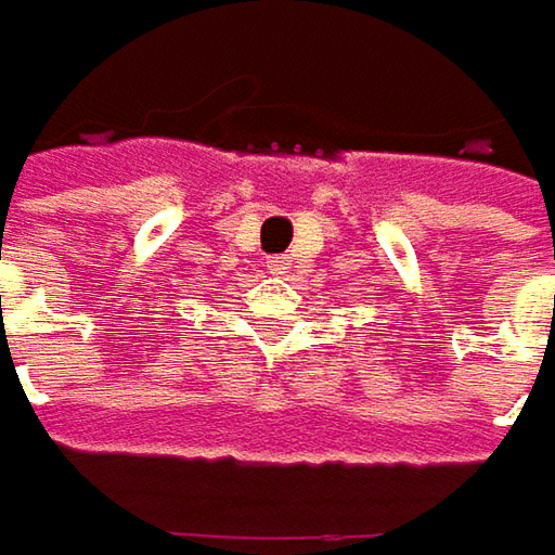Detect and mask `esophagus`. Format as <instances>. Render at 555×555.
I'll return each instance as SVG.
<instances>
[{
    "mask_svg": "<svg viewBox=\"0 0 555 555\" xmlns=\"http://www.w3.org/2000/svg\"><path fill=\"white\" fill-rule=\"evenodd\" d=\"M287 264H291V259H287V256H271V259H268L271 274H284V271H287Z\"/></svg>",
    "mask_w": 555,
    "mask_h": 555,
    "instance_id": "34e87169",
    "label": "esophagus"
}]
</instances>
